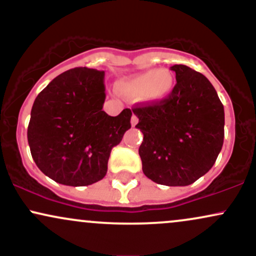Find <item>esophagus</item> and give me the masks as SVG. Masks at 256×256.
<instances>
[{
	"label": "esophagus",
	"instance_id": "34e87169",
	"mask_svg": "<svg viewBox=\"0 0 256 256\" xmlns=\"http://www.w3.org/2000/svg\"><path fill=\"white\" fill-rule=\"evenodd\" d=\"M137 122H138V118H137V116H132V118H131V125H132V126H136Z\"/></svg>",
	"mask_w": 256,
	"mask_h": 256
}]
</instances>
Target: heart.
Segmentation results:
<instances>
[{
    "label": "heart",
    "mask_w": 256,
    "mask_h": 256,
    "mask_svg": "<svg viewBox=\"0 0 256 256\" xmlns=\"http://www.w3.org/2000/svg\"><path fill=\"white\" fill-rule=\"evenodd\" d=\"M174 84V77L167 70H148L120 79L116 90L128 98L143 96L149 102H160L168 98Z\"/></svg>",
    "instance_id": "obj_1"
}]
</instances>
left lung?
Listing matches in <instances>:
<instances>
[{"label": "left lung", "mask_w": 256, "mask_h": 256, "mask_svg": "<svg viewBox=\"0 0 256 256\" xmlns=\"http://www.w3.org/2000/svg\"><path fill=\"white\" fill-rule=\"evenodd\" d=\"M177 84L158 104L132 110L143 134V173L158 184L185 186L212 168L224 143V106L202 73L171 67Z\"/></svg>", "instance_id": "left-lung-1"}]
</instances>
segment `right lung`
Masks as SVG:
<instances>
[{
	"label": "right lung",
	"instance_id": "add662e5",
	"mask_svg": "<svg viewBox=\"0 0 256 256\" xmlns=\"http://www.w3.org/2000/svg\"><path fill=\"white\" fill-rule=\"evenodd\" d=\"M104 72L77 67L61 73L38 94L28 140L38 168L56 183L86 186L107 173L112 148L131 128L132 112L102 110Z\"/></svg>",
	"mask_w": 256,
	"mask_h": 256
}]
</instances>
